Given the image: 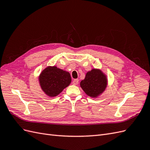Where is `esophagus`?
<instances>
[{
    "mask_svg": "<svg viewBox=\"0 0 150 150\" xmlns=\"http://www.w3.org/2000/svg\"><path fill=\"white\" fill-rule=\"evenodd\" d=\"M78 83H79V80L78 79H75L73 80V81H72V84L74 85H77L78 84Z\"/></svg>",
    "mask_w": 150,
    "mask_h": 150,
    "instance_id": "34e87169",
    "label": "esophagus"
}]
</instances>
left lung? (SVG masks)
Masks as SVG:
<instances>
[{"instance_id":"obj_1","label":"left lung","mask_w":150,"mask_h":150,"mask_svg":"<svg viewBox=\"0 0 150 150\" xmlns=\"http://www.w3.org/2000/svg\"><path fill=\"white\" fill-rule=\"evenodd\" d=\"M80 86L89 96L96 98L106 88V76L101 70L93 69L86 73L84 79L81 81Z\"/></svg>"}]
</instances>
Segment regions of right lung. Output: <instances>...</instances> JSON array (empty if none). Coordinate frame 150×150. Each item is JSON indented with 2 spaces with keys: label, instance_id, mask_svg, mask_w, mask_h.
<instances>
[{
  "label": "right lung",
  "instance_id": "right-lung-1",
  "mask_svg": "<svg viewBox=\"0 0 150 150\" xmlns=\"http://www.w3.org/2000/svg\"><path fill=\"white\" fill-rule=\"evenodd\" d=\"M39 83L43 91L50 97L56 96L71 82L69 72L56 66H49L39 76Z\"/></svg>",
  "mask_w": 150,
  "mask_h": 150
}]
</instances>
